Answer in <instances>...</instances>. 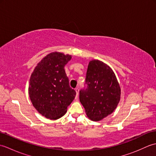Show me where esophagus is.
<instances>
[{
	"mask_svg": "<svg viewBox=\"0 0 156 156\" xmlns=\"http://www.w3.org/2000/svg\"><path fill=\"white\" fill-rule=\"evenodd\" d=\"M75 90H76V98H78V93H79V88H76L75 89Z\"/></svg>",
	"mask_w": 156,
	"mask_h": 156,
	"instance_id": "obj_1",
	"label": "esophagus"
}]
</instances>
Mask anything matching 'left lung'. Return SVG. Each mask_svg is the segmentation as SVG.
Wrapping results in <instances>:
<instances>
[{"label": "left lung", "instance_id": "8db88e82", "mask_svg": "<svg viewBox=\"0 0 156 156\" xmlns=\"http://www.w3.org/2000/svg\"><path fill=\"white\" fill-rule=\"evenodd\" d=\"M85 84L79 98L88 117L98 121L111 114L120 101L121 89L111 68L101 61H90Z\"/></svg>", "mask_w": 156, "mask_h": 156}]
</instances>
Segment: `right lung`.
Segmentation results:
<instances>
[{"instance_id":"right-lung-1","label":"right lung","mask_w":156,"mask_h":156,"mask_svg":"<svg viewBox=\"0 0 156 156\" xmlns=\"http://www.w3.org/2000/svg\"><path fill=\"white\" fill-rule=\"evenodd\" d=\"M71 55L54 52L46 55L32 73L29 97L39 113L49 119H58L67 111L76 92L69 85L64 66Z\"/></svg>"}]
</instances>
